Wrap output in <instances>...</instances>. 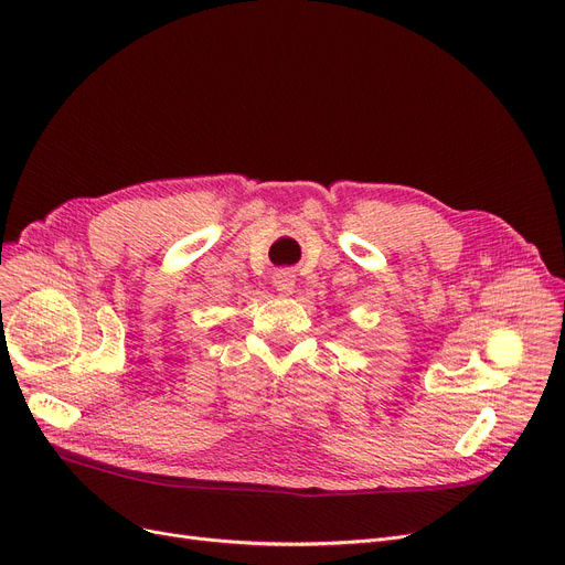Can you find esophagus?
I'll return each mask as SVG.
<instances>
[{
    "instance_id": "esophagus-1",
    "label": "esophagus",
    "mask_w": 565,
    "mask_h": 565,
    "mask_svg": "<svg viewBox=\"0 0 565 565\" xmlns=\"http://www.w3.org/2000/svg\"><path fill=\"white\" fill-rule=\"evenodd\" d=\"M275 286L281 295H292L295 292V275L290 270H279L275 273Z\"/></svg>"
}]
</instances>
